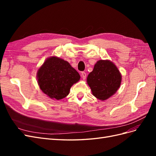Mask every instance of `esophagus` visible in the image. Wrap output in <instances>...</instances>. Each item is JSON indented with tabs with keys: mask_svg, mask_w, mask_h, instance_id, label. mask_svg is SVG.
<instances>
[{
	"mask_svg": "<svg viewBox=\"0 0 156 156\" xmlns=\"http://www.w3.org/2000/svg\"><path fill=\"white\" fill-rule=\"evenodd\" d=\"M81 77L83 79H86V77H87V73L85 72H81Z\"/></svg>",
	"mask_w": 156,
	"mask_h": 156,
	"instance_id": "esophagus-1",
	"label": "esophagus"
}]
</instances>
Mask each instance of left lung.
Wrapping results in <instances>:
<instances>
[{
    "mask_svg": "<svg viewBox=\"0 0 156 156\" xmlns=\"http://www.w3.org/2000/svg\"><path fill=\"white\" fill-rule=\"evenodd\" d=\"M121 80V74L114 64L109 60H100L88 74L87 83L93 95L103 101L116 93L120 86Z\"/></svg>",
    "mask_w": 156,
    "mask_h": 156,
    "instance_id": "obj_1",
    "label": "left lung"
}]
</instances>
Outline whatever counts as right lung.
Here are the masks:
<instances>
[{
  "label": "right lung",
  "instance_id": "right-lung-1",
  "mask_svg": "<svg viewBox=\"0 0 156 156\" xmlns=\"http://www.w3.org/2000/svg\"><path fill=\"white\" fill-rule=\"evenodd\" d=\"M40 89L51 98L61 100L67 96L70 88L80 79L79 73L67 62L60 58H49L37 71Z\"/></svg>",
  "mask_w": 156,
  "mask_h": 156
}]
</instances>
